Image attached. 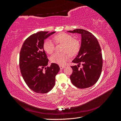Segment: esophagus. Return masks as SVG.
I'll use <instances>...</instances> for the list:
<instances>
[{"instance_id":"obj_1","label":"esophagus","mask_w":121,"mask_h":121,"mask_svg":"<svg viewBox=\"0 0 121 121\" xmlns=\"http://www.w3.org/2000/svg\"><path fill=\"white\" fill-rule=\"evenodd\" d=\"M60 69H63L64 68H65V66H64V65H60Z\"/></svg>"}]
</instances>
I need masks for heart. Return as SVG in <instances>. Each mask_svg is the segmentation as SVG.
Wrapping results in <instances>:
<instances>
[{"instance_id": "b5f03b06", "label": "heart", "mask_w": 121, "mask_h": 121, "mask_svg": "<svg viewBox=\"0 0 121 121\" xmlns=\"http://www.w3.org/2000/svg\"><path fill=\"white\" fill-rule=\"evenodd\" d=\"M54 40L56 43L63 44V53H55L50 57L53 63L59 65H64L69 59V55L74 56L78 53L80 48V43L78 40L74 39L71 35L61 33L54 36ZM44 49L48 54H52L54 50V43L52 40L48 39L44 43ZM67 52L69 54L66 52Z\"/></svg>"}]
</instances>
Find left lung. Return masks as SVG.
I'll list each match as a JSON object with an SVG mask.
<instances>
[{"instance_id":"8db88e82","label":"left lung","mask_w":121,"mask_h":121,"mask_svg":"<svg viewBox=\"0 0 121 121\" xmlns=\"http://www.w3.org/2000/svg\"><path fill=\"white\" fill-rule=\"evenodd\" d=\"M68 32L81 35L79 52L72 62L78 64L71 66L73 73L70 76L72 84L79 88H86L93 86L100 77L102 68L101 48L96 38L90 32L77 29ZM80 64L82 67L78 68Z\"/></svg>"}]
</instances>
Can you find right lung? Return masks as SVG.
Returning a JSON list of instances; mask_svg holds the SVG:
<instances>
[{
	"label": "right lung",
	"instance_id": "obj_1",
	"mask_svg": "<svg viewBox=\"0 0 121 121\" xmlns=\"http://www.w3.org/2000/svg\"><path fill=\"white\" fill-rule=\"evenodd\" d=\"M56 32L40 31L32 34L25 40L20 53V68L25 83L34 92L46 93L55 85L56 76L60 68L52 63L44 50V41Z\"/></svg>",
	"mask_w": 121,
	"mask_h": 121
}]
</instances>
